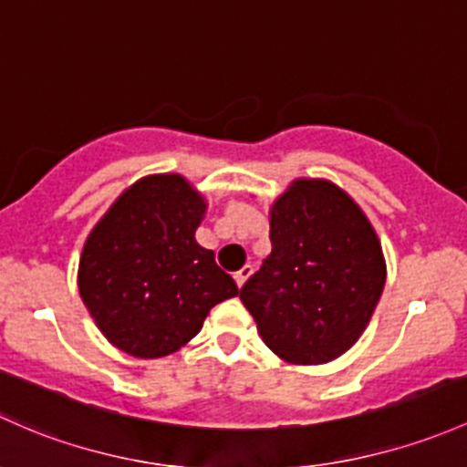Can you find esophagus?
Wrapping results in <instances>:
<instances>
[{"label":"esophagus","instance_id":"esophagus-1","mask_svg":"<svg viewBox=\"0 0 467 467\" xmlns=\"http://www.w3.org/2000/svg\"><path fill=\"white\" fill-rule=\"evenodd\" d=\"M252 276V265H244V267H240L238 272H235V283H238V287H243L244 285V281H247V278Z\"/></svg>","mask_w":467,"mask_h":467}]
</instances>
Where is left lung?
<instances>
[{"label":"left lung","instance_id":"8db88e82","mask_svg":"<svg viewBox=\"0 0 467 467\" xmlns=\"http://www.w3.org/2000/svg\"><path fill=\"white\" fill-rule=\"evenodd\" d=\"M272 254L240 290L258 333L290 364L344 355L371 321L382 247L364 211L328 180H295L269 209Z\"/></svg>","mask_w":467,"mask_h":467}]
</instances>
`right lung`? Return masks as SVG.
<instances>
[{"label":"right lung","mask_w":467,"mask_h":467,"mask_svg":"<svg viewBox=\"0 0 467 467\" xmlns=\"http://www.w3.org/2000/svg\"><path fill=\"white\" fill-rule=\"evenodd\" d=\"M206 202L182 175H148L119 195L85 240L80 299L109 344L171 355L238 285L195 240Z\"/></svg>","instance_id":"1"}]
</instances>
